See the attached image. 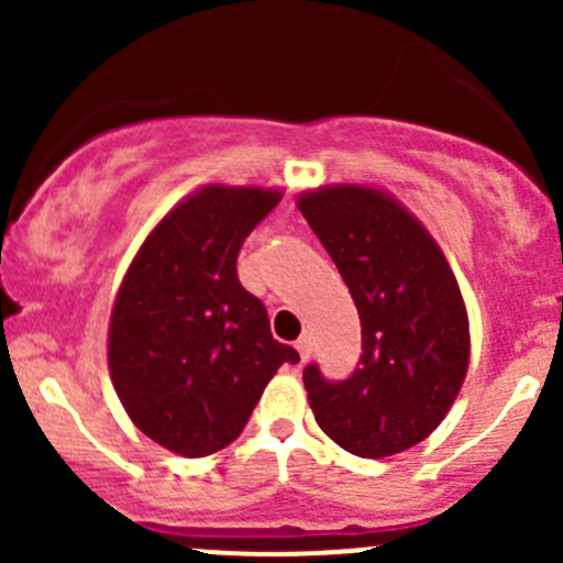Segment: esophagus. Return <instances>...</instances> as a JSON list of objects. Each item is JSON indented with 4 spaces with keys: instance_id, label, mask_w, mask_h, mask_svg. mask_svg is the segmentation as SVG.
<instances>
[{
    "instance_id": "34e87169",
    "label": "esophagus",
    "mask_w": 563,
    "mask_h": 563,
    "mask_svg": "<svg viewBox=\"0 0 563 563\" xmlns=\"http://www.w3.org/2000/svg\"><path fill=\"white\" fill-rule=\"evenodd\" d=\"M297 351H299V356H302V362L310 360V351H313V343H310L308 334H302V338L297 340Z\"/></svg>"
}]
</instances>
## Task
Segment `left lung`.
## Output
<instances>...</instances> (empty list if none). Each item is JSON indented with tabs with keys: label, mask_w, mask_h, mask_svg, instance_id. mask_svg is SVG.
Instances as JSON below:
<instances>
[{
	"label": "left lung",
	"mask_w": 563,
	"mask_h": 563,
	"mask_svg": "<svg viewBox=\"0 0 563 563\" xmlns=\"http://www.w3.org/2000/svg\"><path fill=\"white\" fill-rule=\"evenodd\" d=\"M349 286L362 323L360 365L343 382L302 373L316 422L360 457L428 439L468 371V316L444 253L395 198L338 185L299 198Z\"/></svg>",
	"instance_id": "1"
}]
</instances>
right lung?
<instances>
[{
    "label": "right lung",
    "mask_w": 563,
    "mask_h": 563,
    "mask_svg": "<svg viewBox=\"0 0 563 563\" xmlns=\"http://www.w3.org/2000/svg\"><path fill=\"white\" fill-rule=\"evenodd\" d=\"M277 201L261 187H203L146 236L117 294L113 389L135 428L176 455L229 446L277 367L299 362L236 275L242 242Z\"/></svg>",
    "instance_id": "obj_1"
}]
</instances>
